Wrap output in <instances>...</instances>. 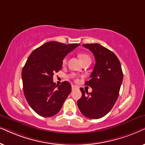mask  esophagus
I'll return each instance as SVG.
<instances>
[{
	"label": "esophagus",
	"instance_id": "esophagus-1",
	"mask_svg": "<svg viewBox=\"0 0 145 145\" xmlns=\"http://www.w3.org/2000/svg\"><path fill=\"white\" fill-rule=\"evenodd\" d=\"M76 88V86H74V85H72V86H71V89H72V90H74V89H75Z\"/></svg>",
	"mask_w": 145,
	"mask_h": 145
}]
</instances>
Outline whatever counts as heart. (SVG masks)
Returning a JSON list of instances; mask_svg holds the SVG:
<instances>
[{
  "label": "heart",
  "instance_id": "obj_1",
  "mask_svg": "<svg viewBox=\"0 0 145 145\" xmlns=\"http://www.w3.org/2000/svg\"><path fill=\"white\" fill-rule=\"evenodd\" d=\"M78 57H80V60L82 61V63H84V61H86V60H91V58L89 56L88 54H84V53H80L78 55ZM66 61H67V59L66 57H65L64 59H63V63H66ZM71 78H73V76H71Z\"/></svg>",
  "mask_w": 145,
  "mask_h": 145
}]
</instances>
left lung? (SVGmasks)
Returning <instances> with one entry per match:
<instances>
[{
  "instance_id": "left-lung-1",
  "label": "left lung",
  "mask_w": 145,
  "mask_h": 145,
  "mask_svg": "<svg viewBox=\"0 0 145 145\" xmlns=\"http://www.w3.org/2000/svg\"><path fill=\"white\" fill-rule=\"evenodd\" d=\"M95 59L89 80L85 85L92 88L91 93L80 88L82 96L77 103L81 113L89 119H97L107 115L118 98L123 74L118 57L113 52L99 44H83Z\"/></svg>"
}]
</instances>
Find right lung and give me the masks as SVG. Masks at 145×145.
<instances>
[{
    "mask_svg": "<svg viewBox=\"0 0 145 145\" xmlns=\"http://www.w3.org/2000/svg\"><path fill=\"white\" fill-rule=\"evenodd\" d=\"M78 46L48 42L29 56L22 71L23 89L31 108L40 116L56 115L70 93V84L65 81L58 86L53 76L61 69L65 56Z\"/></svg>",
    "mask_w": 145,
    "mask_h": 145,
    "instance_id": "1",
    "label": "right lung"
}]
</instances>
